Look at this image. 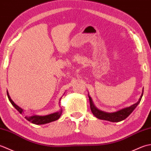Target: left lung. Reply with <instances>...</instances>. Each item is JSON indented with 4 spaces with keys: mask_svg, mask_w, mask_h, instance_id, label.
<instances>
[{
    "mask_svg": "<svg viewBox=\"0 0 151 151\" xmlns=\"http://www.w3.org/2000/svg\"><path fill=\"white\" fill-rule=\"evenodd\" d=\"M143 93V89L142 90V93L140 96V98L139 99V101H137L136 103L132 104L129 107H126L115 112H111V113H110V112H106V111L99 110V109L95 106L93 102L92 101L91 97L88 94V97L89 99V104H90V108H91V112L96 117L99 119L106 120L110 122L121 121L125 119L127 117H129L130 114L134 110V109L137 107V106L139 104L141 100H142Z\"/></svg>",
    "mask_w": 151,
    "mask_h": 151,
    "instance_id": "obj_1",
    "label": "left lung"
}]
</instances>
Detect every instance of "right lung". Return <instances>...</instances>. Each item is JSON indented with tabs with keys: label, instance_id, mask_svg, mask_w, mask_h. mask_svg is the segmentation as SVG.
Returning a JSON list of instances; mask_svg holds the SVG:
<instances>
[{
	"label": "right lung",
	"instance_id": "add662e5",
	"mask_svg": "<svg viewBox=\"0 0 151 151\" xmlns=\"http://www.w3.org/2000/svg\"><path fill=\"white\" fill-rule=\"evenodd\" d=\"M7 95L9 99V102H11L12 104L14 106V108L17 110L19 113L21 114H24V110L22 109L21 108H20L18 106L15 104V102L12 100V99L10 98V96L9 95V93L7 91ZM60 98V101H59V103L60 104V101H61ZM62 109L61 108L60 110H59V111H58L56 112H54V113L50 114L49 115H31V116H25V119H27L28 121L31 122L32 123L35 124H47L50 123V122H52L54 121H56L60 117L61 115H62Z\"/></svg>",
	"mask_w": 151,
	"mask_h": 151
}]
</instances>
